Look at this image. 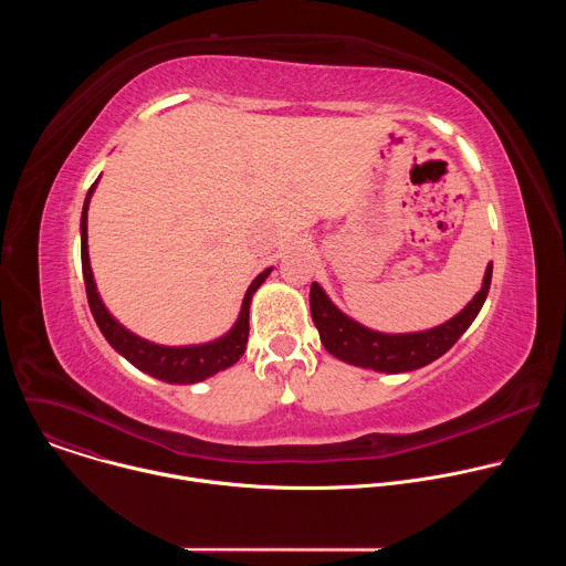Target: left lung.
Returning <instances> with one entry per match:
<instances>
[{
  "label": "left lung",
  "instance_id": "obj_1",
  "mask_svg": "<svg viewBox=\"0 0 566 566\" xmlns=\"http://www.w3.org/2000/svg\"><path fill=\"white\" fill-rule=\"evenodd\" d=\"M491 277L493 262L489 264L486 275H483L481 291L472 297V302H468V306L459 315L448 319L446 325L421 334L389 336L365 329L358 322L340 313L315 282L311 284L308 293L311 317L319 332L322 345H325V349L334 354L338 360L387 374L412 371L443 356L461 338V334L470 327V322L476 317L483 300L489 295Z\"/></svg>",
  "mask_w": 566,
  "mask_h": 566
}]
</instances>
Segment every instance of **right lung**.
<instances>
[{
    "label": "right lung",
    "instance_id": "obj_1",
    "mask_svg": "<svg viewBox=\"0 0 566 566\" xmlns=\"http://www.w3.org/2000/svg\"><path fill=\"white\" fill-rule=\"evenodd\" d=\"M96 184L87 192V199H85V206H83V219H80V234H83V244H80V251H83V277H85V289H87V302H90V308L94 313L96 325L103 332V336L107 338V343L118 354H123L132 365H136L138 369L147 371L149 376L160 378L166 382H199V380L234 365L241 358V354L247 352V343H249L251 297L260 289V284L269 277L271 269H266L264 273H260L253 280V284L247 291L244 304H241V313H239L237 325L223 338H219L214 343H208V345H199V347H158V345H151V343L129 334L127 329H123L118 322L109 315V311L105 308V304L98 297L94 275H92V266H90V253H87V208H90V199L96 190Z\"/></svg>",
    "mask_w": 566,
    "mask_h": 566
}]
</instances>
